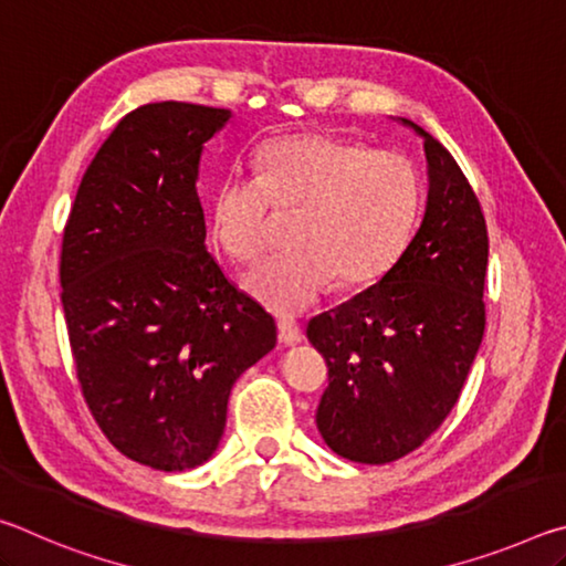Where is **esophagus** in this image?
<instances>
[{"instance_id": "obj_1", "label": "esophagus", "mask_w": 566, "mask_h": 566, "mask_svg": "<svg viewBox=\"0 0 566 566\" xmlns=\"http://www.w3.org/2000/svg\"><path fill=\"white\" fill-rule=\"evenodd\" d=\"M276 329H280V342L286 344V347H292V344L302 342V329H300V324H296L294 319H280V324H276Z\"/></svg>"}]
</instances>
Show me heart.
Listing matches in <instances>:
<instances>
[{
    "instance_id": "heart-1",
    "label": "heart",
    "mask_w": 566,
    "mask_h": 566,
    "mask_svg": "<svg viewBox=\"0 0 566 566\" xmlns=\"http://www.w3.org/2000/svg\"><path fill=\"white\" fill-rule=\"evenodd\" d=\"M260 177L224 175L209 205L217 244L252 264L274 234V210L296 212L294 249L244 280V290L274 314L310 310L334 282L357 290L381 280L415 234L421 187L405 155L367 149L327 132L276 137L260 151Z\"/></svg>"
}]
</instances>
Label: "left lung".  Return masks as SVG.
<instances>
[{"mask_svg": "<svg viewBox=\"0 0 566 566\" xmlns=\"http://www.w3.org/2000/svg\"><path fill=\"white\" fill-rule=\"evenodd\" d=\"M401 124L424 139V219L377 284L306 327L329 367L317 429L332 452L359 464L395 462L437 432L486 322L490 239L479 199L432 134Z\"/></svg>", "mask_w": 566, "mask_h": 566, "instance_id": "left-lung-1", "label": "left lung"}]
</instances>
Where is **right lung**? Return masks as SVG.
Returning a JSON list of instances; mask_svg holds the SVG:
<instances>
[{"label": "right lung", "instance_id": "add662e5", "mask_svg": "<svg viewBox=\"0 0 566 566\" xmlns=\"http://www.w3.org/2000/svg\"><path fill=\"white\" fill-rule=\"evenodd\" d=\"M229 119L187 102L129 112L64 227L62 306L84 401L124 457L161 472L217 452L229 391L276 344L272 314L205 244L199 157Z\"/></svg>", "mask_w": 566, "mask_h": 566}]
</instances>
